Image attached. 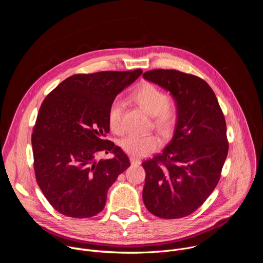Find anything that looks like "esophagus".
Segmentation results:
<instances>
[{
	"instance_id": "obj_1",
	"label": "esophagus",
	"mask_w": 263,
	"mask_h": 263,
	"mask_svg": "<svg viewBox=\"0 0 263 263\" xmlns=\"http://www.w3.org/2000/svg\"><path fill=\"white\" fill-rule=\"evenodd\" d=\"M130 161H131V163H132L133 165H138V164H140V159L137 158V157H135V156H130Z\"/></svg>"
}]
</instances>
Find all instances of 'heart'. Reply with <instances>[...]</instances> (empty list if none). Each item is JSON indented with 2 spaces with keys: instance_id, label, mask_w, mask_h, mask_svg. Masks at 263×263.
<instances>
[{
  "instance_id": "heart-1",
  "label": "heart",
  "mask_w": 263,
  "mask_h": 263,
  "mask_svg": "<svg viewBox=\"0 0 263 263\" xmlns=\"http://www.w3.org/2000/svg\"><path fill=\"white\" fill-rule=\"evenodd\" d=\"M132 100L146 114L152 116L154 126L161 133H168L175 127L178 118L177 106L159 87L147 82L143 83L133 91ZM123 117L124 104L122 101L116 100L111 103L107 114L109 129L116 134H121L124 131ZM120 144L127 154L143 157L155 151L161 144V140L157 135L149 133L127 136Z\"/></svg>"
}]
</instances>
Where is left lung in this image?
I'll list each match as a JSON object with an SVG mask.
<instances>
[{"mask_svg": "<svg viewBox=\"0 0 263 263\" xmlns=\"http://www.w3.org/2000/svg\"><path fill=\"white\" fill-rule=\"evenodd\" d=\"M142 77L168 90L178 110L172 140L142 162V200L158 217L181 218L201 207L219 181L229 149L226 121L203 79L176 69L148 70Z\"/></svg>", "mask_w": 263, "mask_h": 263, "instance_id": "obj_1", "label": "left lung"}]
</instances>
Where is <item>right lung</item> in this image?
Wrapping results in <instances>:
<instances>
[{
    "label": "right lung",
    "instance_id": "1",
    "mask_svg": "<svg viewBox=\"0 0 263 263\" xmlns=\"http://www.w3.org/2000/svg\"><path fill=\"white\" fill-rule=\"evenodd\" d=\"M141 73L137 68L73 74L44 100L31 138L34 172L59 213L76 218L98 214L109 187L130 166L123 149L104 137L111 103ZM101 152L115 157L97 163Z\"/></svg>",
    "mask_w": 263,
    "mask_h": 263
}]
</instances>
